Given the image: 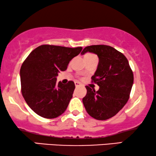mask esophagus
<instances>
[{"label":"esophagus","mask_w":156,"mask_h":156,"mask_svg":"<svg viewBox=\"0 0 156 156\" xmlns=\"http://www.w3.org/2000/svg\"><path fill=\"white\" fill-rule=\"evenodd\" d=\"M74 84H75V86L76 87H79V86L81 85L80 82H74Z\"/></svg>","instance_id":"1"}]
</instances>
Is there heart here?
Here are the masks:
<instances>
[{"label":"heart","mask_w":156,"mask_h":156,"mask_svg":"<svg viewBox=\"0 0 156 156\" xmlns=\"http://www.w3.org/2000/svg\"><path fill=\"white\" fill-rule=\"evenodd\" d=\"M90 55H92V54H87L86 56H90Z\"/></svg>","instance_id":"1"}]
</instances>
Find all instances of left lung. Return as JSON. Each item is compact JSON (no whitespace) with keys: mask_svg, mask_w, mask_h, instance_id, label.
<instances>
[{"mask_svg":"<svg viewBox=\"0 0 156 156\" xmlns=\"http://www.w3.org/2000/svg\"><path fill=\"white\" fill-rule=\"evenodd\" d=\"M96 54L99 64L92 82L100 87L98 91L86 86L82 99L87 112L98 120L112 118L126 104L133 84V73L125 55L112 46L92 45L83 49Z\"/></svg>","mask_w":156,"mask_h":156,"instance_id":"obj_1","label":"left lung"}]
</instances>
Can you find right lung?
<instances>
[{
  "instance_id": "add662e5",
  "label": "right lung",
  "mask_w": 156,
  "mask_h": 156,
  "mask_svg": "<svg viewBox=\"0 0 156 156\" xmlns=\"http://www.w3.org/2000/svg\"><path fill=\"white\" fill-rule=\"evenodd\" d=\"M82 47L44 45L38 46L26 58L20 70L21 93L30 108L44 118H57L65 112L75 85L56 82L58 73L67 69Z\"/></svg>"
}]
</instances>
